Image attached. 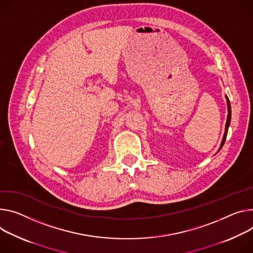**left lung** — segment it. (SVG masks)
Here are the masks:
<instances>
[{
  "mask_svg": "<svg viewBox=\"0 0 253 253\" xmlns=\"http://www.w3.org/2000/svg\"><path fill=\"white\" fill-rule=\"evenodd\" d=\"M226 99H227V106H228V117H227V122H226V126H225V133H224V136H223V140H222L220 149H221L222 146L224 145V142H225L226 137H227L228 128H229V125H230V121H231V106H230V102H229V99H228L227 96H226Z\"/></svg>",
  "mask_w": 253,
  "mask_h": 253,
  "instance_id": "1",
  "label": "left lung"
}]
</instances>
